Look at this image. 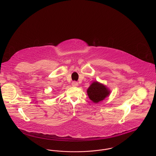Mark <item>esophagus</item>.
Listing matches in <instances>:
<instances>
[{
  "label": "esophagus",
  "instance_id": "esophagus-1",
  "mask_svg": "<svg viewBox=\"0 0 156 156\" xmlns=\"http://www.w3.org/2000/svg\"><path fill=\"white\" fill-rule=\"evenodd\" d=\"M72 85L73 87H76L78 85V83L76 81H73L72 82Z\"/></svg>",
  "mask_w": 156,
  "mask_h": 156
}]
</instances>
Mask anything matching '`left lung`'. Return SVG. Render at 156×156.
Returning a JSON list of instances; mask_svg holds the SVG:
<instances>
[{"label": "left lung", "instance_id": "8db88e82", "mask_svg": "<svg viewBox=\"0 0 156 156\" xmlns=\"http://www.w3.org/2000/svg\"><path fill=\"white\" fill-rule=\"evenodd\" d=\"M110 90L104 84L98 82H92L87 89L89 98L94 103L103 101L110 94Z\"/></svg>", "mask_w": 156, "mask_h": 156}]
</instances>
